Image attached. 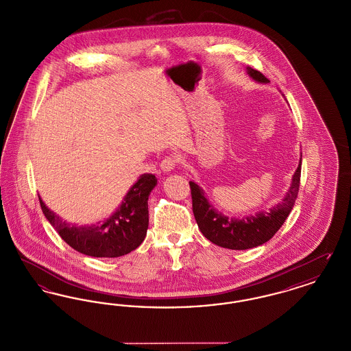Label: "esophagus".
<instances>
[{
    "label": "esophagus",
    "instance_id": "34e87169",
    "mask_svg": "<svg viewBox=\"0 0 351 351\" xmlns=\"http://www.w3.org/2000/svg\"><path fill=\"white\" fill-rule=\"evenodd\" d=\"M176 165H178V159L175 156H166L160 163V168L165 172H169V171H172L173 168L176 167Z\"/></svg>",
    "mask_w": 351,
    "mask_h": 351
}]
</instances>
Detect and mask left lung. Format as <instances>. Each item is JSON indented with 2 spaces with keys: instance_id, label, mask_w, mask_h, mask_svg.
I'll use <instances>...</instances> for the list:
<instances>
[{
  "instance_id": "8db88e82",
  "label": "left lung",
  "mask_w": 351,
  "mask_h": 351,
  "mask_svg": "<svg viewBox=\"0 0 351 351\" xmlns=\"http://www.w3.org/2000/svg\"><path fill=\"white\" fill-rule=\"evenodd\" d=\"M246 72L256 83H269L259 71L246 67ZM301 158L298 169L292 176V182L276 205L243 217H229L217 210L205 195L199 184L189 182L192 206L196 222L201 233L212 243L230 250H247L261 246L269 241L282 228L284 221L289 216L300 186Z\"/></svg>"
}]
</instances>
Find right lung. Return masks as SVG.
Listing matches in <instances>:
<instances>
[{
	"label": "right lung",
	"instance_id": "add662e5",
	"mask_svg": "<svg viewBox=\"0 0 351 351\" xmlns=\"http://www.w3.org/2000/svg\"><path fill=\"white\" fill-rule=\"evenodd\" d=\"M158 184L152 173H143L130 186L117 209L96 225H76L56 215L39 197L42 210L55 230L72 249L95 258H117L135 250L149 228V196Z\"/></svg>",
	"mask_w": 351,
	"mask_h": 351
}]
</instances>
